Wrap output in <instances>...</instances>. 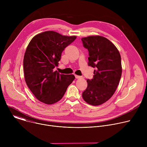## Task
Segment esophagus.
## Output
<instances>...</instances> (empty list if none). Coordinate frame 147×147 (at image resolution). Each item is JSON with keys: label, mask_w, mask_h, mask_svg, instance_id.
Returning <instances> with one entry per match:
<instances>
[{"label": "esophagus", "mask_w": 147, "mask_h": 147, "mask_svg": "<svg viewBox=\"0 0 147 147\" xmlns=\"http://www.w3.org/2000/svg\"><path fill=\"white\" fill-rule=\"evenodd\" d=\"M75 77H76V78H82L81 76H77V75H75Z\"/></svg>", "instance_id": "1"}]
</instances>
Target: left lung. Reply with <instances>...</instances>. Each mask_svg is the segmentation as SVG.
<instances>
[{
    "label": "left lung",
    "mask_w": 147,
    "mask_h": 147,
    "mask_svg": "<svg viewBox=\"0 0 147 147\" xmlns=\"http://www.w3.org/2000/svg\"><path fill=\"white\" fill-rule=\"evenodd\" d=\"M81 40L89 52L88 66L95 68L82 96L91 105H100L112 96L118 86L122 72L121 56L115 45L103 36H89Z\"/></svg>",
    "instance_id": "obj_1"
}]
</instances>
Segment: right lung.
I'll list each match as a JSON object with an SVG mask.
<instances>
[{
    "instance_id": "1",
    "label": "right lung",
    "mask_w": 147,
    "mask_h": 147,
    "mask_svg": "<svg viewBox=\"0 0 147 147\" xmlns=\"http://www.w3.org/2000/svg\"><path fill=\"white\" fill-rule=\"evenodd\" d=\"M53 31L36 35L26 49L23 69L27 85L39 101L51 105L60 100L75 77L54 71L62 52L76 39Z\"/></svg>"
}]
</instances>
